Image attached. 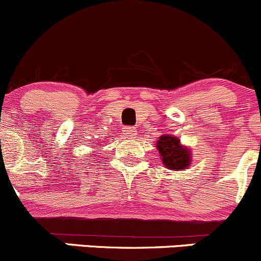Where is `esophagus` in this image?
<instances>
[{
	"label": "esophagus",
	"mask_w": 261,
	"mask_h": 261,
	"mask_svg": "<svg viewBox=\"0 0 261 261\" xmlns=\"http://www.w3.org/2000/svg\"><path fill=\"white\" fill-rule=\"evenodd\" d=\"M137 134V130L134 127H125L124 128V136L127 137V138H134Z\"/></svg>",
	"instance_id": "esophagus-1"
}]
</instances>
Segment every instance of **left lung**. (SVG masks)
<instances>
[{"label":"left lung","instance_id":"obj_1","mask_svg":"<svg viewBox=\"0 0 261 261\" xmlns=\"http://www.w3.org/2000/svg\"><path fill=\"white\" fill-rule=\"evenodd\" d=\"M157 142V148L166 167L171 170H185L189 167L191 162L190 150L182 147L176 137L162 136Z\"/></svg>","mask_w":261,"mask_h":261}]
</instances>
